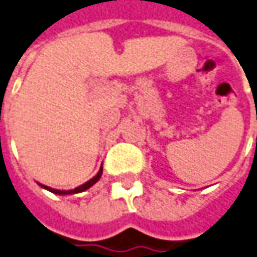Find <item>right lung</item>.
I'll return each mask as SVG.
<instances>
[{
  "instance_id": "obj_1",
  "label": "right lung",
  "mask_w": 257,
  "mask_h": 257,
  "mask_svg": "<svg viewBox=\"0 0 257 257\" xmlns=\"http://www.w3.org/2000/svg\"><path fill=\"white\" fill-rule=\"evenodd\" d=\"M101 174H102V167L99 169V172L97 173V176H94L91 180H88V181H87V183H84L83 186H80V187L74 188V190H69V191H62V190H53V188L46 187V186H42V187H45L46 190L52 191V193H56V194H76V193H81V191H84V190H87V188H90L92 184H95V183H97V181L99 180V177H101Z\"/></svg>"
}]
</instances>
